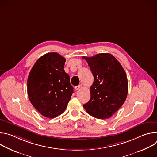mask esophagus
I'll list each match as a JSON object with an SVG mask.
<instances>
[{"label":"esophagus","mask_w":157,"mask_h":157,"mask_svg":"<svg viewBox=\"0 0 157 157\" xmlns=\"http://www.w3.org/2000/svg\"><path fill=\"white\" fill-rule=\"evenodd\" d=\"M81 87H82V85H81V84H79V85L76 86V87H75V90H78V89H80Z\"/></svg>","instance_id":"1"}]
</instances>
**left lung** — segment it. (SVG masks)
I'll return each mask as SVG.
<instances>
[{
	"label": "left lung",
	"instance_id": "1",
	"mask_svg": "<svg viewBox=\"0 0 157 157\" xmlns=\"http://www.w3.org/2000/svg\"><path fill=\"white\" fill-rule=\"evenodd\" d=\"M94 76L90 87L91 98L83 105L87 113L95 118H110L124 103L128 93L126 73L119 61L110 53L92 57L82 56Z\"/></svg>",
	"mask_w": 157,
	"mask_h": 157
}]
</instances>
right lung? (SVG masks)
Listing matches in <instances>:
<instances>
[{
    "label": "right lung",
    "instance_id": "add662e5",
    "mask_svg": "<svg viewBox=\"0 0 157 157\" xmlns=\"http://www.w3.org/2000/svg\"><path fill=\"white\" fill-rule=\"evenodd\" d=\"M66 59L57 53H48L35 63L27 80L30 102L43 116L53 119L65 110L73 87L64 70Z\"/></svg>",
    "mask_w": 157,
    "mask_h": 157
}]
</instances>
